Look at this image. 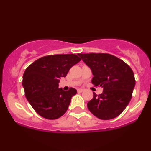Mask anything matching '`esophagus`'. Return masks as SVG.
<instances>
[{
    "mask_svg": "<svg viewBox=\"0 0 151 151\" xmlns=\"http://www.w3.org/2000/svg\"><path fill=\"white\" fill-rule=\"evenodd\" d=\"M82 91H84V89H77V92L78 93H81Z\"/></svg>",
    "mask_w": 151,
    "mask_h": 151,
    "instance_id": "1",
    "label": "esophagus"
}]
</instances>
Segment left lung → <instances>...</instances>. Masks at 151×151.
<instances>
[{
	"mask_svg": "<svg viewBox=\"0 0 151 151\" xmlns=\"http://www.w3.org/2000/svg\"><path fill=\"white\" fill-rule=\"evenodd\" d=\"M91 68L93 77L91 83L103 87V92L93 93L87 103L91 114L102 120L116 118L129 104L136 80L131 67L122 60L107 53L78 54Z\"/></svg>",
	"mask_w": 151,
	"mask_h": 151,
	"instance_id": "8db88e82",
	"label": "left lung"
}]
</instances>
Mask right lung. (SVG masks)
<instances>
[{"instance_id": "1", "label": "right lung", "mask_w": 151, "mask_h": 151, "mask_svg": "<svg viewBox=\"0 0 151 151\" xmlns=\"http://www.w3.org/2000/svg\"><path fill=\"white\" fill-rule=\"evenodd\" d=\"M80 60L74 54L51 55L38 59L27 67L22 86L27 101L40 116L54 120L66 113L77 90L71 87L64 91L58 88V83Z\"/></svg>"}]
</instances>
